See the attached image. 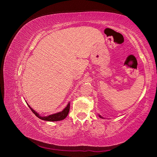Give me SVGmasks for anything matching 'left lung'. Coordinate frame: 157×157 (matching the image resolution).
I'll use <instances>...</instances> for the list:
<instances>
[{"label":"left lung","instance_id":"8db88e82","mask_svg":"<svg viewBox=\"0 0 157 157\" xmlns=\"http://www.w3.org/2000/svg\"><path fill=\"white\" fill-rule=\"evenodd\" d=\"M100 118H102V117H101V116H100Z\"/></svg>","mask_w":157,"mask_h":157}]
</instances>
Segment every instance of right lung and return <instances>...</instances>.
Returning <instances> with one entry per match:
<instances>
[{
    "mask_svg": "<svg viewBox=\"0 0 157 157\" xmlns=\"http://www.w3.org/2000/svg\"><path fill=\"white\" fill-rule=\"evenodd\" d=\"M29 107L30 108L31 111L34 113V114L35 116H37L39 118L43 120H45V121H51V122L53 121V122H54V121H60V120H63L67 117V116L68 113H69V111H70V104L69 103L66 106V108H65L63 111H61L60 112H58V113H56V114H54L49 115L48 116H45V117H44V116H43V117H42V116H40L37 112H36L34 110H33V109L30 107V105H29Z\"/></svg>",
    "mask_w": 157,
    "mask_h": 157,
    "instance_id": "add662e5",
    "label": "right lung"
}]
</instances>
